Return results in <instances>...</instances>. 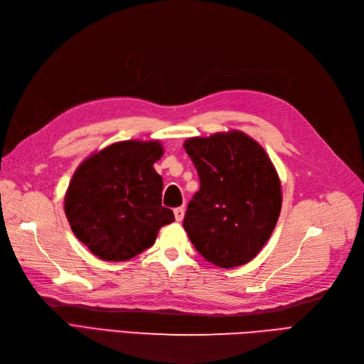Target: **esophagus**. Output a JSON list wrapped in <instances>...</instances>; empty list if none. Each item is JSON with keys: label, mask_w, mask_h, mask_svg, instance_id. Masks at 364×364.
<instances>
[{"label": "esophagus", "mask_w": 364, "mask_h": 364, "mask_svg": "<svg viewBox=\"0 0 364 364\" xmlns=\"http://www.w3.org/2000/svg\"><path fill=\"white\" fill-rule=\"evenodd\" d=\"M173 216H175V220L177 222H181L183 218H184V207H177L173 210Z\"/></svg>", "instance_id": "1"}]
</instances>
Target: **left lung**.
<instances>
[{"instance_id":"8db88e82","label":"left lung","mask_w":364,"mask_h":364,"mask_svg":"<svg viewBox=\"0 0 364 364\" xmlns=\"http://www.w3.org/2000/svg\"><path fill=\"white\" fill-rule=\"evenodd\" d=\"M199 191L183 227L204 259L220 267L251 262L271 237L281 212V184L264 149L242 132L184 142Z\"/></svg>"}]
</instances>
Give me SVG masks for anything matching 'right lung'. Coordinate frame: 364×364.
<instances>
[{"mask_svg":"<svg viewBox=\"0 0 364 364\" xmlns=\"http://www.w3.org/2000/svg\"><path fill=\"white\" fill-rule=\"evenodd\" d=\"M161 156L156 140H127L90 156L75 171L65 213L77 239L101 260L133 259L175 220L161 205L163 180L154 169Z\"/></svg>","mask_w":364,"mask_h":364,"instance_id":"right-lung-1","label":"right lung"}]
</instances>
